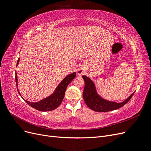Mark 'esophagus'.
Masks as SVG:
<instances>
[{"mask_svg": "<svg viewBox=\"0 0 151 151\" xmlns=\"http://www.w3.org/2000/svg\"><path fill=\"white\" fill-rule=\"evenodd\" d=\"M83 73H84V71H83V69H82V68H79V69L77 70V74H78V75L81 76L82 74H83Z\"/></svg>", "mask_w": 151, "mask_h": 151, "instance_id": "esophagus-1", "label": "esophagus"}]
</instances>
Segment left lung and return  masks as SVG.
Here are the masks:
<instances>
[{
    "label": "left lung",
    "instance_id": "8db88e82",
    "mask_svg": "<svg viewBox=\"0 0 151 151\" xmlns=\"http://www.w3.org/2000/svg\"><path fill=\"white\" fill-rule=\"evenodd\" d=\"M83 78L84 79L85 83L83 94L84 100L87 106L94 111L107 112L115 110V109L122 107L123 105L129 102L134 94V93L132 94L126 100L120 103L107 101L98 95L96 90V87L94 83L89 77L83 76Z\"/></svg>",
    "mask_w": 151,
    "mask_h": 151
}]
</instances>
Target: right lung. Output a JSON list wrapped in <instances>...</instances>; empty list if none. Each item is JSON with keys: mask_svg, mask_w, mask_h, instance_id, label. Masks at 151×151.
I'll return each mask as SVG.
<instances>
[{"mask_svg": "<svg viewBox=\"0 0 151 151\" xmlns=\"http://www.w3.org/2000/svg\"><path fill=\"white\" fill-rule=\"evenodd\" d=\"M19 61V58H18L17 65H18ZM76 76V73L74 72L72 74H70L66 76L64 79L62 80L61 83L58 84V86L57 87V88L55 91V92L50 95V96L45 98L38 102L33 103L29 102L27 100H25L23 98V99L26 103H28L30 106L33 107V108L37 109V110L41 111H52L53 109H56L59 105H60L63 101V99L64 98L65 93L66 89L67 88L68 85L70 84V82L75 78ZM17 74L16 73V86H17ZM17 91L19 94H20L19 90L17 89Z\"/></svg>", "mask_w": 151, "mask_h": 151, "instance_id": "right-lung-1", "label": "right lung"}]
</instances>
